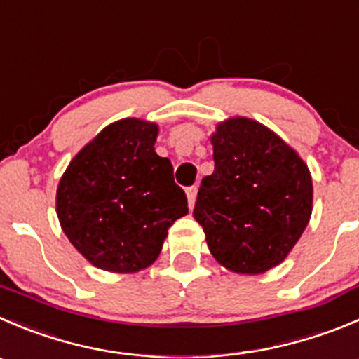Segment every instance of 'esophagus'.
Segmentation results:
<instances>
[{
  "mask_svg": "<svg viewBox=\"0 0 359 359\" xmlns=\"http://www.w3.org/2000/svg\"><path fill=\"white\" fill-rule=\"evenodd\" d=\"M196 193H198V187L196 186H191L186 189V194H187V201H189V207L193 208L194 201H196Z\"/></svg>",
  "mask_w": 359,
  "mask_h": 359,
  "instance_id": "esophagus-1",
  "label": "esophagus"
}]
</instances>
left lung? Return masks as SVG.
<instances>
[{
    "label": "left lung",
    "instance_id": "obj_1",
    "mask_svg": "<svg viewBox=\"0 0 359 359\" xmlns=\"http://www.w3.org/2000/svg\"><path fill=\"white\" fill-rule=\"evenodd\" d=\"M215 168L193 215L212 256L236 273H263L290 254L312 214L307 165L276 133L243 117L212 135Z\"/></svg>",
    "mask_w": 359,
    "mask_h": 359
}]
</instances>
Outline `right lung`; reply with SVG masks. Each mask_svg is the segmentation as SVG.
<instances>
[{
  "instance_id": "obj_1",
  "label": "right lung",
  "mask_w": 359,
  "mask_h": 359,
  "mask_svg": "<svg viewBox=\"0 0 359 359\" xmlns=\"http://www.w3.org/2000/svg\"><path fill=\"white\" fill-rule=\"evenodd\" d=\"M158 126L123 119L73 158L57 187V217L75 249L109 272L154 263L168 228L189 212L168 158L156 154Z\"/></svg>"
}]
</instances>
